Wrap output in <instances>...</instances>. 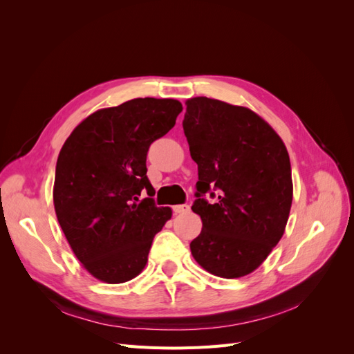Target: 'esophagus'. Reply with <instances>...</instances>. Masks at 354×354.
I'll use <instances>...</instances> for the list:
<instances>
[{
  "label": "esophagus",
  "instance_id": "1",
  "mask_svg": "<svg viewBox=\"0 0 354 354\" xmlns=\"http://www.w3.org/2000/svg\"><path fill=\"white\" fill-rule=\"evenodd\" d=\"M190 209V207L187 205V203H180V205H174L173 207V211L174 214H185Z\"/></svg>",
  "mask_w": 354,
  "mask_h": 354
}]
</instances>
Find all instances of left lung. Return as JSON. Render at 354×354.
Segmentation results:
<instances>
[{"label":"left lung","mask_w":354,"mask_h":354,"mask_svg":"<svg viewBox=\"0 0 354 354\" xmlns=\"http://www.w3.org/2000/svg\"><path fill=\"white\" fill-rule=\"evenodd\" d=\"M186 106L183 130L199 178L192 211L202 220L190 251L211 274L236 279L254 272L285 232L292 203L289 155L248 108L208 97Z\"/></svg>","instance_id":"left-lung-1"}]
</instances>
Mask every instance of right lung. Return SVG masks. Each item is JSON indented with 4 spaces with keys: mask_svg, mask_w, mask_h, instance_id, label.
I'll return each mask as SVG.
<instances>
[{
    "mask_svg": "<svg viewBox=\"0 0 354 354\" xmlns=\"http://www.w3.org/2000/svg\"><path fill=\"white\" fill-rule=\"evenodd\" d=\"M183 111L174 99H133L91 113L57 158L53 201L73 254L90 274L122 283L140 274L155 234L171 218L146 173L149 146ZM145 191L148 198L140 200Z\"/></svg>",
    "mask_w": 354,
    "mask_h": 354,
    "instance_id": "add662e5",
    "label": "right lung"
}]
</instances>
